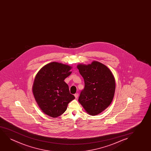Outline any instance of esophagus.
Here are the masks:
<instances>
[{"instance_id": "1", "label": "esophagus", "mask_w": 151, "mask_h": 151, "mask_svg": "<svg viewBox=\"0 0 151 151\" xmlns=\"http://www.w3.org/2000/svg\"><path fill=\"white\" fill-rule=\"evenodd\" d=\"M78 93H76V94H74L75 97L76 99H77V97H78Z\"/></svg>"}]
</instances>
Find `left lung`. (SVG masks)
I'll use <instances>...</instances> for the list:
<instances>
[{"label": "left lung", "mask_w": 151, "mask_h": 151, "mask_svg": "<svg viewBox=\"0 0 151 151\" xmlns=\"http://www.w3.org/2000/svg\"><path fill=\"white\" fill-rule=\"evenodd\" d=\"M77 68L85 82L78 101L88 114L95 116L110 105L114 98L116 83L111 72L104 64L93 61L79 64Z\"/></svg>", "instance_id": "1"}]
</instances>
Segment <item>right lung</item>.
Here are the masks:
<instances>
[{"mask_svg": "<svg viewBox=\"0 0 151 151\" xmlns=\"http://www.w3.org/2000/svg\"><path fill=\"white\" fill-rule=\"evenodd\" d=\"M72 67L58 62H51L37 73L32 91L39 107L52 118L60 116L68 104L74 99L64 80L71 74Z\"/></svg>", "mask_w": 151, "mask_h": 151, "instance_id": "obj_1", "label": "right lung"}]
</instances>
